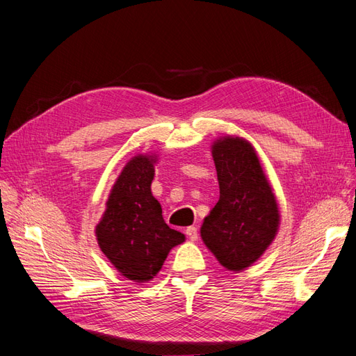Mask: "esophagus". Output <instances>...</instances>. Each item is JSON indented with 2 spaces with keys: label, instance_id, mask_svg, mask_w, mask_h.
<instances>
[{
  "label": "esophagus",
  "instance_id": "obj_1",
  "mask_svg": "<svg viewBox=\"0 0 356 356\" xmlns=\"http://www.w3.org/2000/svg\"><path fill=\"white\" fill-rule=\"evenodd\" d=\"M186 233L191 241H196L199 238V230H197V227H195V225H190V227H187Z\"/></svg>",
  "mask_w": 356,
  "mask_h": 356
}]
</instances>
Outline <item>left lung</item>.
Masks as SVG:
<instances>
[{"label": "left lung", "mask_w": 356, "mask_h": 356, "mask_svg": "<svg viewBox=\"0 0 356 356\" xmlns=\"http://www.w3.org/2000/svg\"><path fill=\"white\" fill-rule=\"evenodd\" d=\"M220 200L204 218L200 236L217 260L239 272L261 257L275 239L279 211L255 149L242 138L212 147Z\"/></svg>", "instance_id": "left-lung-1"}]
</instances>
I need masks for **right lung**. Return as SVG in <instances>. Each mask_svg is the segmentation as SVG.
<instances>
[{
	"label": "right lung",
	"mask_w": 356,
	"mask_h": 356,
	"mask_svg": "<svg viewBox=\"0 0 356 356\" xmlns=\"http://www.w3.org/2000/svg\"><path fill=\"white\" fill-rule=\"evenodd\" d=\"M156 160L136 156L122 170L96 227L102 252L123 276L135 282L153 279L184 234L170 229L152 195Z\"/></svg>",
	"instance_id": "obj_1"
}]
</instances>
